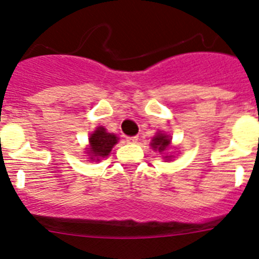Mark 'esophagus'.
<instances>
[{
  "instance_id": "obj_1",
  "label": "esophagus",
  "mask_w": 259,
  "mask_h": 259,
  "mask_svg": "<svg viewBox=\"0 0 259 259\" xmlns=\"http://www.w3.org/2000/svg\"><path fill=\"white\" fill-rule=\"evenodd\" d=\"M137 140H139V136H128L127 137L128 143H137Z\"/></svg>"
}]
</instances>
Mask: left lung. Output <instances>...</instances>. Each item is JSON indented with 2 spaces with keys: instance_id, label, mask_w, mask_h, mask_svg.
I'll return each instance as SVG.
<instances>
[{
  "instance_id": "left-lung-1",
  "label": "left lung",
  "mask_w": 259,
  "mask_h": 259,
  "mask_svg": "<svg viewBox=\"0 0 259 259\" xmlns=\"http://www.w3.org/2000/svg\"><path fill=\"white\" fill-rule=\"evenodd\" d=\"M152 141H153L152 143L153 148H154V149H158L159 152H163L167 146L170 145V140L167 139L166 135H162V134L158 135V136H155Z\"/></svg>"
}]
</instances>
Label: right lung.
I'll list each match as a JSON object with an SVG mask.
<instances>
[{
  "label": "right lung",
  "mask_w": 259,
  "mask_h": 259,
  "mask_svg": "<svg viewBox=\"0 0 259 259\" xmlns=\"http://www.w3.org/2000/svg\"><path fill=\"white\" fill-rule=\"evenodd\" d=\"M118 139H116L115 135L107 134L105 131V128L98 127L95 131V134H92V136L89 137V153L93 158H104L106 155H109V153L111 152V148L118 143Z\"/></svg>",
  "instance_id": "obj_1"
}]
</instances>
